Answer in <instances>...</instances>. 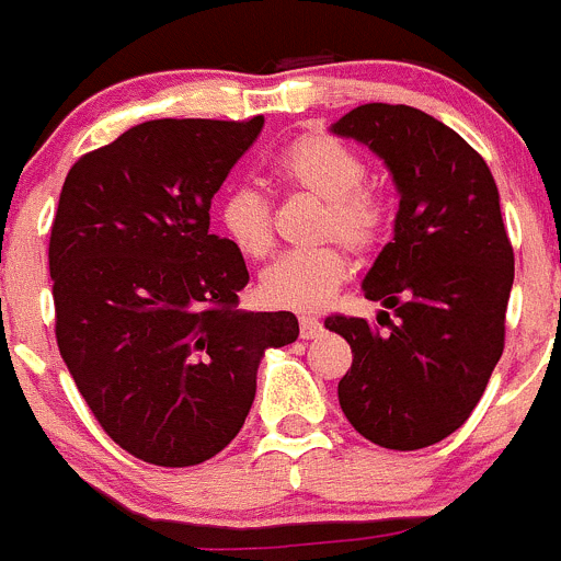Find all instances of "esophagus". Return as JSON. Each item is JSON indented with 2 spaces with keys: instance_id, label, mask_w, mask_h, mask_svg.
I'll use <instances>...</instances> for the list:
<instances>
[{
  "instance_id": "34e87169",
  "label": "esophagus",
  "mask_w": 561,
  "mask_h": 561,
  "mask_svg": "<svg viewBox=\"0 0 561 561\" xmlns=\"http://www.w3.org/2000/svg\"><path fill=\"white\" fill-rule=\"evenodd\" d=\"M298 327H301V337H305V340H316V337H321V334H323V323L318 321V318H312V316L298 318Z\"/></svg>"
}]
</instances>
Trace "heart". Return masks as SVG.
Wrapping results in <instances>:
<instances>
[{
  "label": "heart",
  "mask_w": 561,
  "mask_h": 561,
  "mask_svg": "<svg viewBox=\"0 0 561 561\" xmlns=\"http://www.w3.org/2000/svg\"><path fill=\"white\" fill-rule=\"evenodd\" d=\"M274 174L323 202L321 240L340 238L365 251L379 243L387 224V204L376 191L363 187L365 165L357 151L323 133H301L276 154ZM218 221L234 249L245 256L274 249L271 207L260 191L238 185L218 204ZM348 276V260L340 245L290 251L260 274V298L276 310L312 312L332 301Z\"/></svg>",
  "instance_id": "1"
}]
</instances>
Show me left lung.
<instances>
[{"label": "left lung", "instance_id": "1", "mask_svg": "<svg viewBox=\"0 0 561 561\" xmlns=\"http://www.w3.org/2000/svg\"><path fill=\"white\" fill-rule=\"evenodd\" d=\"M332 133L368 146L399 191L392 240L363 279L397 323L327 318L354 354L340 410L376 446L415 451L468 421L504 352L515 254L499 187L468 140L407 104H359Z\"/></svg>", "mask_w": 561, "mask_h": 561}]
</instances>
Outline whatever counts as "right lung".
<instances>
[{
  "label": "right lung",
  "instance_id": "1",
  "mask_svg": "<svg viewBox=\"0 0 561 561\" xmlns=\"http://www.w3.org/2000/svg\"><path fill=\"white\" fill-rule=\"evenodd\" d=\"M265 118H157L80 157L51 224L55 334L96 421L144 462L187 468L243 426L293 312L238 310L249 285L209 202Z\"/></svg>",
  "mask_w": 561,
  "mask_h": 561
}]
</instances>
